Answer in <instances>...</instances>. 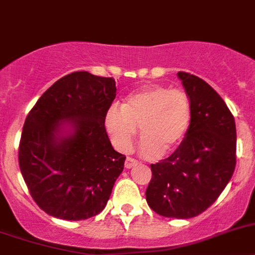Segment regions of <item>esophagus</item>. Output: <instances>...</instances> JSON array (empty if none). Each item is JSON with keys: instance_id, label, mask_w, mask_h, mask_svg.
I'll list each match as a JSON object with an SVG mask.
<instances>
[{"instance_id": "34e87169", "label": "esophagus", "mask_w": 255, "mask_h": 255, "mask_svg": "<svg viewBox=\"0 0 255 255\" xmlns=\"http://www.w3.org/2000/svg\"><path fill=\"white\" fill-rule=\"evenodd\" d=\"M137 164V160L132 159V157H126L125 161V168L126 169H131L132 166H135Z\"/></svg>"}]
</instances>
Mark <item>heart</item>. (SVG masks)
<instances>
[{
	"instance_id": "heart-1",
	"label": "heart",
	"mask_w": 255,
	"mask_h": 255,
	"mask_svg": "<svg viewBox=\"0 0 255 255\" xmlns=\"http://www.w3.org/2000/svg\"><path fill=\"white\" fill-rule=\"evenodd\" d=\"M190 119V99L184 90L154 84L130 94L123 106H110L105 128L114 146L128 152L140 126V150L145 156L155 157L178 149Z\"/></svg>"
}]
</instances>
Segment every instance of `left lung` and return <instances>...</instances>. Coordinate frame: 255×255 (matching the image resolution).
I'll list each match as a JSON object with an SVG mask.
<instances>
[{"label":"left lung","mask_w":255,"mask_h":255,"mask_svg":"<svg viewBox=\"0 0 255 255\" xmlns=\"http://www.w3.org/2000/svg\"><path fill=\"white\" fill-rule=\"evenodd\" d=\"M178 77L190 99V125L178 149L150 165L145 195L159 215L189 219L205 212L232 179L237 130L227 104L209 84L188 72Z\"/></svg>","instance_id":"obj_1"}]
</instances>
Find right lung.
Masks as SVG:
<instances>
[{
    "label": "right lung",
    "mask_w": 255,
    "mask_h": 255,
    "mask_svg": "<svg viewBox=\"0 0 255 255\" xmlns=\"http://www.w3.org/2000/svg\"><path fill=\"white\" fill-rule=\"evenodd\" d=\"M115 96L113 77L77 71L57 80L28 113L18 162L31 196L51 217L85 220L108 204L126 159L105 129Z\"/></svg>",
    "instance_id": "add662e5"
}]
</instances>
